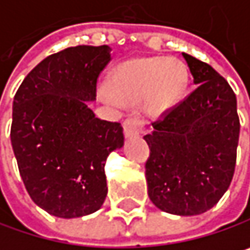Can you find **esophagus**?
I'll use <instances>...</instances> for the list:
<instances>
[{
    "label": "esophagus",
    "instance_id": "obj_1",
    "mask_svg": "<svg viewBox=\"0 0 250 250\" xmlns=\"http://www.w3.org/2000/svg\"><path fill=\"white\" fill-rule=\"evenodd\" d=\"M142 127H143V122L136 117V116H130L127 117L123 123V128H125V137H134L139 136L142 133Z\"/></svg>",
    "mask_w": 250,
    "mask_h": 250
}]
</instances>
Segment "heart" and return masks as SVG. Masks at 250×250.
I'll return each mask as SVG.
<instances>
[{"instance_id":"heart-1","label":"heart","mask_w":250,"mask_h":250,"mask_svg":"<svg viewBox=\"0 0 250 250\" xmlns=\"http://www.w3.org/2000/svg\"><path fill=\"white\" fill-rule=\"evenodd\" d=\"M188 82L185 65L176 58H140L122 63L103 91L107 101L136 105L143 101L150 114H162L181 100Z\"/></svg>"}]
</instances>
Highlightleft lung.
I'll return each mask as SVG.
<instances>
[{"mask_svg": "<svg viewBox=\"0 0 250 250\" xmlns=\"http://www.w3.org/2000/svg\"><path fill=\"white\" fill-rule=\"evenodd\" d=\"M197 88L145 136L147 194L162 211L197 216L214 207L234 174L240 123L236 95L208 63L182 53Z\"/></svg>", "mask_w": 250, "mask_h": 250, "instance_id": "1", "label": "left lung"}]
</instances>
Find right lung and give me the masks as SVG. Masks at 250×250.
<instances>
[{
	"label": "right lung",
	"mask_w": 250,
	"mask_h": 250,
	"mask_svg": "<svg viewBox=\"0 0 250 250\" xmlns=\"http://www.w3.org/2000/svg\"><path fill=\"white\" fill-rule=\"evenodd\" d=\"M111 49L75 46L43 59L13 103L11 145L31 200L62 219L88 216L107 195L105 161L125 145L120 123L88 107Z\"/></svg>",
	"instance_id": "1"
}]
</instances>
